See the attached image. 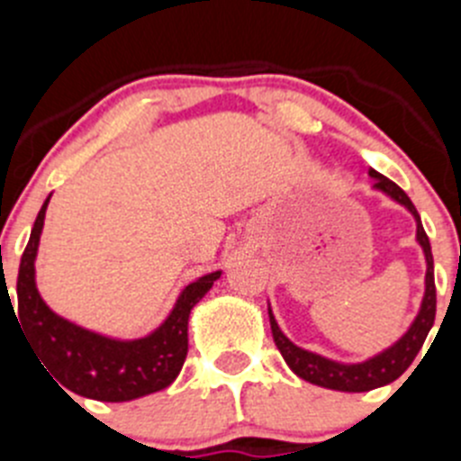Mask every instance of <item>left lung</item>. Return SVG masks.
Here are the masks:
<instances>
[{
  "label": "left lung",
  "instance_id": "obj_1",
  "mask_svg": "<svg viewBox=\"0 0 461 461\" xmlns=\"http://www.w3.org/2000/svg\"><path fill=\"white\" fill-rule=\"evenodd\" d=\"M369 177L374 180V189L385 194L388 198H393L394 203L404 205L406 210L413 214L415 219V240L422 247V254H425L427 272H425V295H422L420 309H418V316L413 319V323L409 325L404 335L399 337L393 346L383 348L376 356L367 357L362 362H337L330 360V357L319 356V353H312L307 348H300L297 344H293L281 328L276 325L275 313L272 309H267L270 313V328H272V339H275L276 348L284 356L288 367L303 378V381L313 383V385H321V388L339 390V393H367V390L381 388V385H388V383L397 381L406 369L411 367V362L415 360V356L420 353L422 344H425L427 335H429L431 325H434V316H437V286H434V258H431V247L429 238H427L425 228H422L420 214L415 210V205L411 203L409 195L399 189L393 180L383 177L381 173H376L374 168H369Z\"/></svg>",
  "mask_w": 461,
  "mask_h": 461
}]
</instances>
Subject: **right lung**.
<instances>
[{
	"label": "right lung",
	"instance_id": "add662e5",
	"mask_svg": "<svg viewBox=\"0 0 461 461\" xmlns=\"http://www.w3.org/2000/svg\"><path fill=\"white\" fill-rule=\"evenodd\" d=\"M48 203L39 210L18 270V319L24 339L34 346L43 367L80 397L131 402L168 388L189 351V313L201 303L221 270L198 276L182 288L166 321L140 339H113L57 316L36 288L34 260ZM11 303V295H8ZM14 307V304H11ZM64 393V390H62Z\"/></svg>",
	"mask_w": 461,
	"mask_h": 461
}]
</instances>
